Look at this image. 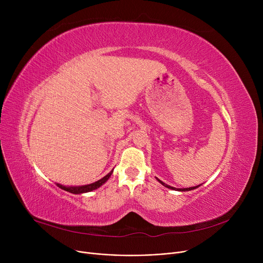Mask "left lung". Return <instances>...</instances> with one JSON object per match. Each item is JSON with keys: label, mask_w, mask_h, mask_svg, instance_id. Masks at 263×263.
Listing matches in <instances>:
<instances>
[{"label": "left lung", "mask_w": 263, "mask_h": 263, "mask_svg": "<svg viewBox=\"0 0 263 263\" xmlns=\"http://www.w3.org/2000/svg\"><path fill=\"white\" fill-rule=\"evenodd\" d=\"M156 179L157 180L162 184V185H164L165 187H167V189H171V190H174V191H179V192H187V191H192V190H195V189H197V187H199L201 184H199V185H196V186H192V187H185V189H178V187H174V186H171V185H168V184H166V183H164L163 181H161L160 179H158L157 177H156Z\"/></svg>", "instance_id": "obj_1"}]
</instances>
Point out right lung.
<instances>
[{
  "mask_svg": "<svg viewBox=\"0 0 263 263\" xmlns=\"http://www.w3.org/2000/svg\"><path fill=\"white\" fill-rule=\"evenodd\" d=\"M113 171H110L106 176H104L102 179H100V180L96 181L93 183H90V184H85V185H79V186H73V185H63L61 183H55L57 184L60 189L64 190V191H67L69 193H72V194H83V193H87V192H91L93 190H97L99 189L101 185H103L108 179L110 177V175L113 174Z\"/></svg>",
  "mask_w": 263,
  "mask_h": 263,
  "instance_id": "right-lung-1",
  "label": "right lung"
}]
</instances>
